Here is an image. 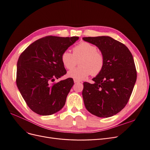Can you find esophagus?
I'll list each match as a JSON object with an SVG mask.
<instances>
[{
    "mask_svg": "<svg viewBox=\"0 0 150 150\" xmlns=\"http://www.w3.org/2000/svg\"><path fill=\"white\" fill-rule=\"evenodd\" d=\"M74 83H79V82H80V81L74 79Z\"/></svg>",
    "mask_w": 150,
    "mask_h": 150,
    "instance_id": "34e87169",
    "label": "esophagus"
}]
</instances>
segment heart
<instances>
[{"mask_svg": "<svg viewBox=\"0 0 150 150\" xmlns=\"http://www.w3.org/2000/svg\"><path fill=\"white\" fill-rule=\"evenodd\" d=\"M97 47L88 42H81L72 49V54L69 51L63 52L61 60L63 66L71 69L76 64L75 58L81 57L78 67L68 72L67 76L77 80H83L91 74L96 76L102 72L105 61L103 54L97 51Z\"/></svg>", "mask_w": 150, "mask_h": 150, "instance_id": "heart-1", "label": "heart"}]
</instances>
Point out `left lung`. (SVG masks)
I'll return each mask as SVG.
<instances>
[{"label":"left lung","mask_w":150,"mask_h":150,"mask_svg":"<svg viewBox=\"0 0 150 150\" xmlns=\"http://www.w3.org/2000/svg\"><path fill=\"white\" fill-rule=\"evenodd\" d=\"M83 39L96 45L105 61L102 72L93 79L94 83H83L85 107L96 116H112L128 103L137 81L133 56L125 44L109 36Z\"/></svg>","instance_id":"8db88e82"}]
</instances>
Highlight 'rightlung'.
<instances>
[{
    "instance_id": "right-lung-1",
    "label": "right lung",
    "mask_w": 150,
    "mask_h": 150,
    "mask_svg": "<svg viewBox=\"0 0 150 150\" xmlns=\"http://www.w3.org/2000/svg\"><path fill=\"white\" fill-rule=\"evenodd\" d=\"M79 37L49 35L32 43L17 61L16 84L27 105L39 115L56 113L64 106L74 84L72 78L54 82L66 74L62 53Z\"/></svg>"
}]
</instances>
